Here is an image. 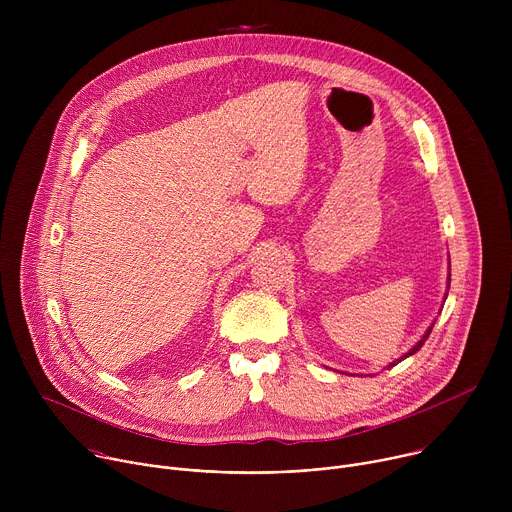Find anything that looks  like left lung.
Listing matches in <instances>:
<instances>
[{
	"label": "left lung",
	"mask_w": 512,
	"mask_h": 512,
	"mask_svg": "<svg viewBox=\"0 0 512 512\" xmlns=\"http://www.w3.org/2000/svg\"><path fill=\"white\" fill-rule=\"evenodd\" d=\"M431 328H433V326H431ZM431 328H427V332H425V334H423V338H421V340H419V342H417V344H415V346H413V348H411V350H409V352H407V354H405V356H401V358H399V360H395V362H391V364H389V369H391V367H395V364H397V362H401V360H403V358H407V356H411V354H415V352H417V350H419V348H421V346H423V342H425V340H427V338H429V334H431Z\"/></svg>",
	"instance_id": "left-lung-1"
}]
</instances>
